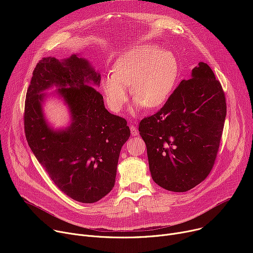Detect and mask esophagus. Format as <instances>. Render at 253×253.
<instances>
[{
  "label": "esophagus",
  "mask_w": 253,
  "mask_h": 253,
  "mask_svg": "<svg viewBox=\"0 0 253 253\" xmlns=\"http://www.w3.org/2000/svg\"><path fill=\"white\" fill-rule=\"evenodd\" d=\"M130 131H131V135H132V136H137V135H138V130L136 129L135 126L131 125V126H130Z\"/></svg>",
  "instance_id": "esophagus-1"
}]
</instances>
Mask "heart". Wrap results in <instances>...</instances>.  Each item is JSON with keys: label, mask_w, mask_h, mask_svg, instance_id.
Returning <instances> with one entry per match:
<instances>
[{"label": "heart", "mask_w": 253, "mask_h": 253, "mask_svg": "<svg viewBox=\"0 0 253 253\" xmlns=\"http://www.w3.org/2000/svg\"><path fill=\"white\" fill-rule=\"evenodd\" d=\"M177 77L175 56L157 46L144 44L131 48L115 61L112 75L102 80V89L113 112L123 109L129 86L136 101L135 107L143 105L147 109H154L169 97Z\"/></svg>", "instance_id": "obj_1"}]
</instances>
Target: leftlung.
I'll return each instance as SVG.
<instances>
[{"label":"left lung","instance_id":"obj_1","mask_svg":"<svg viewBox=\"0 0 253 253\" xmlns=\"http://www.w3.org/2000/svg\"><path fill=\"white\" fill-rule=\"evenodd\" d=\"M225 116L221 84L211 68L199 62L161 109L139 124L154 182L173 192L201 183L214 165Z\"/></svg>","mask_w":253,"mask_h":253}]
</instances>
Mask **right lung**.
<instances>
[{"label":"right lung","instance_id":"obj_1","mask_svg":"<svg viewBox=\"0 0 253 253\" xmlns=\"http://www.w3.org/2000/svg\"><path fill=\"white\" fill-rule=\"evenodd\" d=\"M101 75L78 55L43 58L36 66L26 95L24 125L29 146L55 185L67 196L94 203L115 184L120 151L130 136L124 118L104 106L94 88ZM55 85L68 106L71 124L54 130L46 123L43 91Z\"/></svg>","mask_w":253,"mask_h":253}]
</instances>
